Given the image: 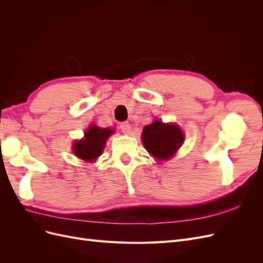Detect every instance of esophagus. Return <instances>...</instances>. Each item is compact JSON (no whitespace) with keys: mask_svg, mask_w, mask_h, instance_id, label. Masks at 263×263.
<instances>
[{"mask_svg":"<svg viewBox=\"0 0 263 263\" xmlns=\"http://www.w3.org/2000/svg\"><path fill=\"white\" fill-rule=\"evenodd\" d=\"M119 128L124 133V134H129L130 133V124L124 122L121 125H119Z\"/></svg>","mask_w":263,"mask_h":263,"instance_id":"1","label":"esophagus"}]
</instances>
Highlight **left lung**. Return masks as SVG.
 Wrapping results in <instances>:
<instances>
[{
  "label": "left lung",
  "instance_id": "1",
  "mask_svg": "<svg viewBox=\"0 0 263 263\" xmlns=\"http://www.w3.org/2000/svg\"><path fill=\"white\" fill-rule=\"evenodd\" d=\"M142 144L157 159H169L180 148L184 136L177 125L155 121L142 129Z\"/></svg>",
  "mask_w": 263,
  "mask_h": 263
}]
</instances>
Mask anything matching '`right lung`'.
<instances>
[{
  "mask_svg": "<svg viewBox=\"0 0 263 263\" xmlns=\"http://www.w3.org/2000/svg\"><path fill=\"white\" fill-rule=\"evenodd\" d=\"M112 134L113 129L100 128L98 126L92 125L85 132L84 139L74 142L73 153L84 161H94L102 155L106 139Z\"/></svg>",
  "mask_w": 263,
  "mask_h": 263,
  "instance_id": "right-lung-1",
  "label": "right lung"
}]
</instances>
